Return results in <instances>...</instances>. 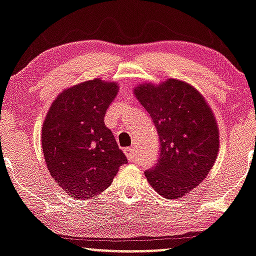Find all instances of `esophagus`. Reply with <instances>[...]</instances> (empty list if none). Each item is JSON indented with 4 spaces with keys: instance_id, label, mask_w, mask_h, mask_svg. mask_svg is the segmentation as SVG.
Segmentation results:
<instances>
[{
    "instance_id": "obj_1",
    "label": "esophagus",
    "mask_w": 256,
    "mask_h": 256,
    "mask_svg": "<svg viewBox=\"0 0 256 256\" xmlns=\"http://www.w3.org/2000/svg\"><path fill=\"white\" fill-rule=\"evenodd\" d=\"M125 154L128 157V160H134V148H125Z\"/></svg>"
}]
</instances>
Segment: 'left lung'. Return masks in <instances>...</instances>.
I'll return each mask as SVG.
<instances>
[{"label":"left lung","mask_w":256,"mask_h":256,"mask_svg":"<svg viewBox=\"0 0 256 256\" xmlns=\"http://www.w3.org/2000/svg\"><path fill=\"white\" fill-rule=\"evenodd\" d=\"M134 92L160 144L157 163L145 176L160 195L180 198L206 178L218 158L220 132L212 108L195 87L177 79L139 84Z\"/></svg>","instance_id":"left-lung-1"}]
</instances>
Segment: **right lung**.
I'll return each instance as SVG.
<instances>
[{
  "mask_svg": "<svg viewBox=\"0 0 256 256\" xmlns=\"http://www.w3.org/2000/svg\"><path fill=\"white\" fill-rule=\"evenodd\" d=\"M118 90L116 82L100 79L70 87L54 100L42 125L48 170L74 198H92L102 192L128 163L104 122Z\"/></svg>",
  "mask_w": 256,
  "mask_h": 256,
  "instance_id": "1",
  "label": "right lung"
}]
</instances>
